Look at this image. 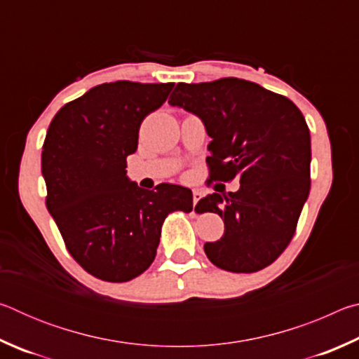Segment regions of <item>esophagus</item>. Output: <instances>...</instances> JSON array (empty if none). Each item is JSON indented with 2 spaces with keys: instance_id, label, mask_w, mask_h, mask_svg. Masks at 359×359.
I'll return each mask as SVG.
<instances>
[{
  "instance_id": "esophagus-1",
  "label": "esophagus",
  "mask_w": 359,
  "mask_h": 359,
  "mask_svg": "<svg viewBox=\"0 0 359 359\" xmlns=\"http://www.w3.org/2000/svg\"><path fill=\"white\" fill-rule=\"evenodd\" d=\"M201 198H203V191L201 190H198V188H196V190H193V203L194 204H196Z\"/></svg>"
}]
</instances>
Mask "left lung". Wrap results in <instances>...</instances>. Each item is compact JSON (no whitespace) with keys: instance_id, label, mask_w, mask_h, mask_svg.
<instances>
[{"instance_id":"obj_1","label":"left lung","mask_w":359,"mask_h":359,"mask_svg":"<svg viewBox=\"0 0 359 359\" xmlns=\"http://www.w3.org/2000/svg\"><path fill=\"white\" fill-rule=\"evenodd\" d=\"M169 104L203 121L212 141L210 179L239 177V190L208 194L198 212H215L224 233L205 242L215 266L257 272L278 258L293 238L311 190V133L293 102L255 82L226 77L177 83Z\"/></svg>"}]
</instances>
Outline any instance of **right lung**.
<instances>
[{
	"mask_svg": "<svg viewBox=\"0 0 359 359\" xmlns=\"http://www.w3.org/2000/svg\"><path fill=\"white\" fill-rule=\"evenodd\" d=\"M172 87L96 85L60 109L47 130L41 158L47 209L72 258L101 280L142 274L155 259L168 214L193 209L188 188L160 184L144 190L126 175L139 126Z\"/></svg>",
	"mask_w": 359,
	"mask_h": 359,
	"instance_id": "obj_1",
	"label": "right lung"
}]
</instances>
